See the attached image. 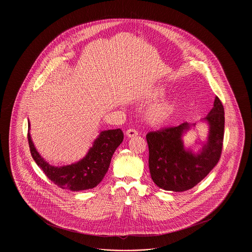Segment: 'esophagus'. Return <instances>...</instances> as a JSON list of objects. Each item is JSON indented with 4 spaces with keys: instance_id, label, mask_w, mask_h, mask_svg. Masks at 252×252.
<instances>
[{
    "instance_id": "1",
    "label": "esophagus",
    "mask_w": 252,
    "mask_h": 252,
    "mask_svg": "<svg viewBox=\"0 0 252 252\" xmlns=\"http://www.w3.org/2000/svg\"><path fill=\"white\" fill-rule=\"evenodd\" d=\"M126 136L128 137V138H133V137H136V136H138V131L136 130V129H133V128H130V129H128L127 131H126Z\"/></svg>"
}]
</instances>
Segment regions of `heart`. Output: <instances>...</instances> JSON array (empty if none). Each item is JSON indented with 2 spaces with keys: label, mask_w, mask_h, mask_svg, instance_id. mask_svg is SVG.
<instances>
[{
  "label": "heart",
  "mask_w": 252,
  "mask_h": 252,
  "mask_svg": "<svg viewBox=\"0 0 252 252\" xmlns=\"http://www.w3.org/2000/svg\"><path fill=\"white\" fill-rule=\"evenodd\" d=\"M166 95V91L164 88L158 87L151 90L144 97V101L151 102L157 101ZM178 111V105L175 101H162L153 105L146 111L145 119L146 121L156 126H160L167 125L173 120Z\"/></svg>",
  "instance_id": "b5f03b06"
}]
</instances>
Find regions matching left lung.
Here are the masks:
<instances>
[{
	"mask_svg": "<svg viewBox=\"0 0 252 252\" xmlns=\"http://www.w3.org/2000/svg\"><path fill=\"white\" fill-rule=\"evenodd\" d=\"M201 121L208 125L209 131L207 141L197 152L186 148L182 140L195 124L190 125L186 122L146 135L150 175L160 189L173 192L192 189L217 164L221 156L225 128L224 107L217 96L214 108Z\"/></svg>",
	"mask_w": 252,
	"mask_h": 252,
	"instance_id": "left-lung-1",
	"label": "left lung"
}]
</instances>
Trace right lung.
Returning a JSON list of instances; mask_svg holds the SVG:
<instances>
[{
    "instance_id": "add662e5",
    "label": "right lung",
    "mask_w": 252,
    "mask_h": 252,
    "mask_svg": "<svg viewBox=\"0 0 252 252\" xmlns=\"http://www.w3.org/2000/svg\"><path fill=\"white\" fill-rule=\"evenodd\" d=\"M28 129L30 130L29 121ZM29 130L27 137L30 152L37 166L61 189L73 192L93 189L102 181L108 172L111 157L124 140L120 128L101 131L83 158L69 165L54 166L39 155Z\"/></svg>"
}]
</instances>
